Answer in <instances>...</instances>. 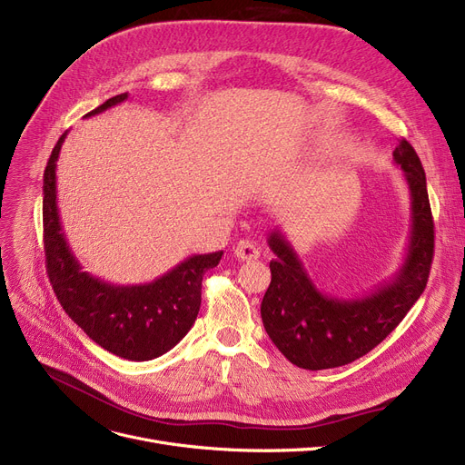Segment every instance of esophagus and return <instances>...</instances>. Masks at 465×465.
Returning <instances> with one entry per match:
<instances>
[{"label":"esophagus","instance_id":"34e87169","mask_svg":"<svg viewBox=\"0 0 465 465\" xmlns=\"http://www.w3.org/2000/svg\"><path fill=\"white\" fill-rule=\"evenodd\" d=\"M233 254H235L239 260L251 262V260H256V258L260 256V249H258L256 243H252V241L243 239V241H239V243L235 245Z\"/></svg>","mask_w":465,"mask_h":465}]
</instances>
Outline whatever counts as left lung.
<instances>
[{"label":"left lung","instance_id":"8db88e82","mask_svg":"<svg viewBox=\"0 0 465 465\" xmlns=\"http://www.w3.org/2000/svg\"><path fill=\"white\" fill-rule=\"evenodd\" d=\"M405 171L412 203V228L407 258L397 275L361 298H332L315 289L294 249L279 230L270 233L272 282L262 300L264 329L292 365L322 371L348 365L367 355L416 304L433 262L435 232L426 173L405 138L393 152Z\"/></svg>","mask_w":465,"mask_h":465}]
</instances>
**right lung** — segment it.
<instances>
[{"instance_id":"1","label":"right lung","mask_w":465,"mask_h":465,"mask_svg":"<svg viewBox=\"0 0 465 465\" xmlns=\"http://www.w3.org/2000/svg\"><path fill=\"white\" fill-rule=\"evenodd\" d=\"M127 93L108 98L87 115L124 103ZM66 133L58 138L44 174L45 266L60 306L100 348L129 361H150L173 350L199 313L201 281L218 266L222 251L193 254L146 285L119 287L82 270L60 226L56 207V159Z\"/></svg>"}]
</instances>
